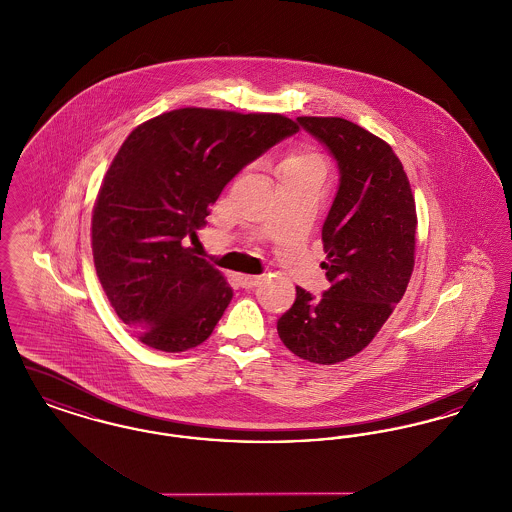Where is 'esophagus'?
Masks as SVG:
<instances>
[{"label":"esophagus","instance_id":"obj_1","mask_svg":"<svg viewBox=\"0 0 512 512\" xmlns=\"http://www.w3.org/2000/svg\"><path fill=\"white\" fill-rule=\"evenodd\" d=\"M238 280H240V286L245 288V290H253V288H257L263 282L261 276H247V274H240Z\"/></svg>","mask_w":512,"mask_h":512}]
</instances>
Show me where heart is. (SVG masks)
<instances>
[{"mask_svg": "<svg viewBox=\"0 0 512 512\" xmlns=\"http://www.w3.org/2000/svg\"><path fill=\"white\" fill-rule=\"evenodd\" d=\"M297 169H317L322 171V159L318 153L311 149H293L292 153L284 159L280 172L297 171Z\"/></svg>", "mask_w": 512, "mask_h": 512, "instance_id": "1", "label": "heart"}]
</instances>
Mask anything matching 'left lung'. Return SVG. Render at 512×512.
I'll return each instance as SVG.
<instances>
[{"label": "left lung", "instance_id": "8db88e82", "mask_svg": "<svg viewBox=\"0 0 512 512\" xmlns=\"http://www.w3.org/2000/svg\"><path fill=\"white\" fill-rule=\"evenodd\" d=\"M330 149L340 188L322 226L332 286L315 299L295 288L292 309L278 318L284 345L309 363L336 365L361 353L409 286L416 247V205L390 144L340 117H297Z\"/></svg>", "mask_w": 512, "mask_h": 512}]
</instances>
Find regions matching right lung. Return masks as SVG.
<instances>
[{
  "instance_id": "add662e5",
  "label": "right lung",
  "mask_w": 512,
  "mask_h": 512,
  "mask_svg": "<svg viewBox=\"0 0 512 512\" xmlns=\"http://www.w3.org/2000/svg\"><path fill=\"white\" fill-rule=\"evenodd\" d=\"M297 130L278 113L184 107L128 134L99 188L92 253L111 307L147 347L180 353L213 334L232 288L184 240L247 163Z\"/></svg>"
}]
</instances>
